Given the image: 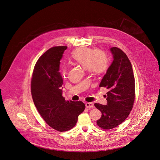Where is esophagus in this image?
<instances>
[{"instance_id": "obj_1", "label": "esophagus", "mask_w": 160, "mask_h": 160, "mask_svg": "<svg viewBox=\"0 0 160 160\" xmlns=\"http://www.w3.org/2000/svg\"><path fill=\"white\" fill-rule=\"evenodd\" d=\"M85 106L87 108H93L94 107V104L91 102H87L85 104Z\"/></svg>"}]
</instances>
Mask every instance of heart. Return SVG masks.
Returning a JSON list of instances; mask_svg holds the SVG:
<instances>
[{
  "label": "heart",
  "mask_w": 160,
  "mask_h": 160,
  "mask_svg": "<svg viewBox=\"0 0 160 160\" xmlns=\"http://www.w3.org/2000/svg\"><path fill=\"white\" fill-rule=\"evenodd\" d=\"M70 60L73 64L79 66L94 75H100L107 71L109 63L106 54L101 51L82 47L72 52ZM67 70L64 68L62 75L66 77Z\"/></svg>",
  "instance_id": "heart-1"
}]
</instances>
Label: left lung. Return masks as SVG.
Here are the masks:
<instances>
[{"label": "left lung", "instance_id": "left-lung-1", "mask_svg": "<svg viewBox=\"0 0 160 160\" xmlns=\"http://www.w3.org/2000/svg\"><path fill=\"white\" fill-rule=\"evenodd\" d=\"M110 51L113 61L99 84V87L108 89L107 103L94 104L102 113L97 124L104 129H111L122 124L131 111L135 99V80L129 59L117 47H112Z\"/></svg>", "mask_w": 160, "mask_h": 160}]
</instances>
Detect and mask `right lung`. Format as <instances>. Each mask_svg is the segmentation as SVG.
Listing matches in <instances>:
<instances>
[{
	"instance_id": "1",
	"label": "right lung",
	"mask_w": 160,
	"mask_h": 160,
	"mask_svg": "<svg viewBox=\"0 0 160 160\" xmlns=\"http://www.w3.org/2000/svg\"><path fill=\"white\" fill-rule=\"evenodd\" d=\"M67 48L54 47L41 56L31 81L32 96L38 112L47 124L60 132L74 127L85 108L82 101H66L62 95L63 79L59 64Z\"/></svg>"
}]
</instances>
